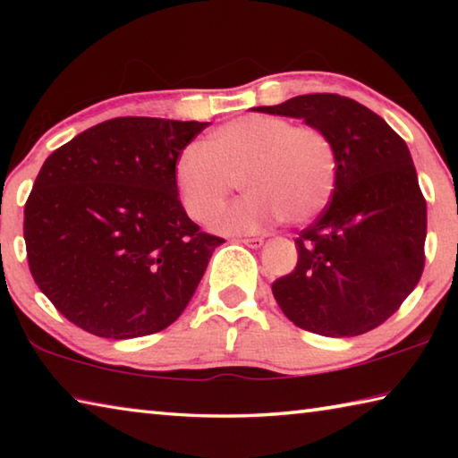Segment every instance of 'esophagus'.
I'll return each mask as SVG.
<instances>
[{"label":"esophagus","mask_w":458,"mask_h":458,"mask_svg":"<svg viewBox=\"0 0 458 458\" xmlns=\"http://www.w3.org/2000/svg\"><path fill=\"white\" fill-rule=\"evenodd\" d=\"M240 242L246 244L248 248H260L262 242H265V240L259 238V236H254V238H242V240H240Z\"/></svg>","instance_id":"obj_1"}]
</instances>
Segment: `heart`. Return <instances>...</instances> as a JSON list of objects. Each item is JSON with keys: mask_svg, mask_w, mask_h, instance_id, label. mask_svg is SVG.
<instances>
[{"mask_svg": "<svg viewBox=\"0 0 458 458\" xmlns=\"http://www.w3.org/2000/svg\"><path fill=\"white\" fill-rule=\"evenodd\" d=\"M174 177L190 218L208 222L240 181L247 196L214 220L224 234H252L276 220L311 222L337 183V151L315 125L273 114H244L214 131L206 145L177 155Z\"/></svg>", "mask_w": 458, "mask_h": 458, "instance_id": "1", "label": "heart"}]
</instances>
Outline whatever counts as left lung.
I'll use <instances>...</instances> for the list:
<instances>
[{"label": "left lung", "mask_w": 458, "mask_h": 458, "mask_svg": "<svg viewBox=\"0 0 458 458\" xmlns=\"http://www.w3.org/2000/svg\"><path fill=\"white\" fill-rule=\"evenodd\" d=\"M254 111L303 119L337 151L331 201L294 240L293 273L273 294L297 327L353 337L398 311L424 270L426 199L408 145L358 100L315 92Z\"/></svg>", "instance_id": "left-lung-1"}]
</instances>
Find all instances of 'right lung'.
Here are the masks:
<instances>
[{
	"label": "right lung",
	"instance_id": "add662e5",
	"mask_svg": "<svg viewBox=\"0 0 458 458\" xmlns=\"http://www.w3.org/2000/svg\"><path fill=\"white\" fill-rule=\"evenodd\" d=\"M208 123L119 117L58 147L24 208L34 281L76 327L131 339L172 325L216 246L185 214L177 155Z\"/></svg>",
	"mask_w": 458,
	"mask_h": 458
}]
</instances>
